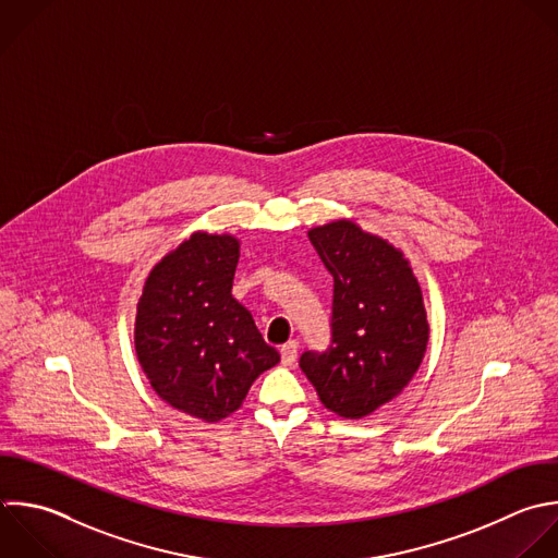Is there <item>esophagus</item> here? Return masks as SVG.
Returning <instances> with one entry per match:
<instances>
[{
	"label": "esophagus",
	"instance_id": "34e87169",
	"mask_svg": "<svg viewBox=\"0 0 558 558\" xmlns=\"http://www.w3.org/2000/svg\"><path fill=\"white\" fill-rule=\"evenodd\" d=\"M296 355H299V342H296V340H290V342H286V344L281 347V362H283L286 366H294Z\"/></svg>",
	"mask_w": 558,
	"mask_h": 558
}]
</instances>
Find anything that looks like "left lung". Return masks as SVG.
I'll return each mask as SVG.
<instances>
[{
	"label": "left lung",
	"mask_w": 558,
	"mask_h": 558,
	"mask_svg": "<svg viewBox=\"0 0 558 558\" xmlns=\"http://www.w3.org/2000/svg\"><path fill=\"white\" fill-rule=\"evenodd\" d=\"M307 235L333 277L331 344L299 364L327 410L362 418L401 395L423 362V292L403 251L349 218Z\"/></svg>",
	"instance_id": "obj_1"
}]
</instances>
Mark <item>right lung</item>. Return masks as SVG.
<instances>
[{"mask_svg":"<svg viewBox=\"0 0 558 558\" xmlns=\"http://www.w3.org/2000/svg\"><path fill=\"white\" fill-rule=\"evenodd\" d=\"M240 240L194 231L148 275L135 316V353L174 410L218 423L279 362L233 294Z\"/></svg>","mask_w":558,"mask_h":558,"instance_id":"right-lung-1","label":"right lung"}]
</instances>
